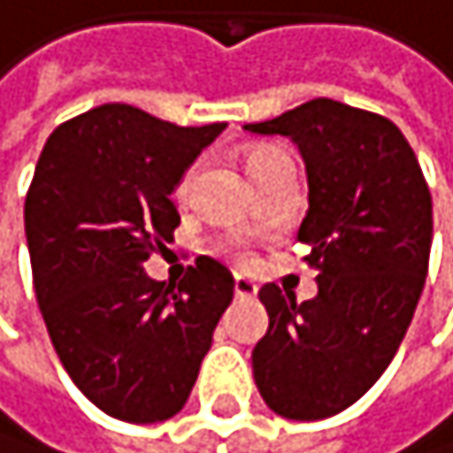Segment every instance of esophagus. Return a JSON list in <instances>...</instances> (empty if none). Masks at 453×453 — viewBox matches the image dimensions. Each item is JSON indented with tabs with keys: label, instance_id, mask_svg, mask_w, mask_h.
<instances>
[{
	"label": "esophagus",
	"instance_id": "esophagus-1",
	"mask_svg": "<svg viewBox=\"0 0 453 453\" xmlns=\"http://www.w3.org/2000/svg\"><path fill=\"white\" fill-rule=\"evenodd\" d=\"M234 291H236V296H242V300H250V296H256V283L250 280V278H244V275H236L234 278Z\"/></svg>",
	"mask_w": 453,
	"mask_h": 453
}]
</instances>
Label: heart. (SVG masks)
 <instances>
[{"mask_svg": "<svg viewBox=\"0 0 453 453\" xmlns=\"http://www.w3.org/2000/svg\"><path fill=\"white\" fill-rule=\"evenodd\" d=\"M278 157H286V153L280 148H275V145H258V148H253V150L247 153V170H250V175L256 178L269 162H275ZM195 175H197V165L187 167L184 175L178 178V184H175V197L178 200H187L189 197L192 184H195ZM225 250H231V253H236L239 258H244V242L242 239H228V242H225Z\"/></svg>", "mask_w": 453, "mask_h": 453, "instance_id": "b5f03b06", "label": "heart"}]
</instances>
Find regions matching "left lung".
<instances>
[{"label": "left lung", "mask_w": 453, "mask_h": 453, "mask_svg": "<svg viewBox=\"0 0 453 453\" xmlns=\"http://www.w3.org/2000/svg\"><path fill=\"white\" fill-rule=\"evenodd\" d=\"M244 128L300 148L311 206L296 242L319 272L305 303L275 283L258 291L269 330L253 377L283 418H330L382 377L410 327L429 269L432 195L410 142L377 112L313 98Z\"/></svg>", "instance_id": "obj_1"}]
</instances>
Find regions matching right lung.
Segmentation results:
<instances>
[{"label": "right lung", "mask_w": 453, "mask_h": 453, "mask_svg": "<svg viewBox=\"0 0 453 453\" xmlns=\"http://www.w3.org/2000/svg\"><path fill=\"white\" fill-rule=\"evenodd\" d=\"M225 123L175 126L101 104L57 126L24 203L35 296L59 363L98 410L167 421L192 394L234 275L200 256L178 283L145 261L178 228L173 189Z\"/></svg>", "instance_id": "right-lung-1"}]
</instances>
